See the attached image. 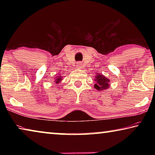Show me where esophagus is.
<instances>
[{
    "instance_id": "obj_1",
    "label": "esophagus",
    "mask_w": 155,
    "mask_h": 155,
    "mask_svg": "<svg viewBox=\"0 0 155 155\" xmlns=\"http://www.w3.org/2000/svg\"><path fill=\"white\" fill-rule=\"evenodd\" d=\"M81 67H82V65H81V63L78 62L77 64V69H81Z\"/></svg>"
}]
</instances>
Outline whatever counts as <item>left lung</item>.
<instances>
[{
  "instance_id": "1",
  "label": "left lung",
  "mask_w": 155,
  "mask_h": 155,
  "mask_svg": "<svg viewBox=\"0 0 155 155\" xmlns=\"http://www.w3.org/2000/svg\"><path fill=\"white\" fill-rule=\"evenodd\" d=\"M96 83L94 84V87L96 90L99 91L106 90L110 87V80L107 78L105 76L101 74L98 73L94 79Z\"/></svg>"
}]
</instances>
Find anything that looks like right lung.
<instances>
[{
  "label": "right lung",
  "instance_id": "obj_1",
  "mask_svg": "<svg viewBox=\"0 0 155 155\" xmlns=\"http://www.w3.org/2000/svg\"><path fill=\"white\" fill-rule=\"evenodd\" d=\"M54 76H56V77H54V83H56L57 84H58V83H60V82H61V80H63V78H62V76H61L60 75V74H56V75H54Z\"/></svg>",
  "mask_w": 155,
  "mask_h": 155
}]
</instances>
